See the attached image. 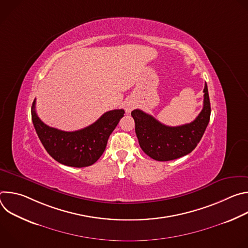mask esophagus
<instances>
[{"label":"esophagus","instance_id":"obj_1","mask_svg":"<svg viewBox=\"0 0 248 248\" xmlns=\"http://www.w3.org/2000/svg\"><path fill=\"white\" fill-rule=\"evenodd\" d=\"M134 107H135V105H134L133 103L128 102V103L125 105V111H126L127 113H130V112L134 109Z\"/></svg>","mask_w":248,"mask_h":248}]
</instances>
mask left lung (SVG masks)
Wrapping results in <instances>:
<instances>
[{"label":"left lung","mask_w":248,"mask_h":248,"mask_svg":"<svg viewBox=\"0 0 248 248\" xmlns=\"http://www.w3.org/2000/svg\"><path fill=\"white\" fill-rule=\"evenodd\" d=\"M203 109L190 124L168 126L141 110H133L135 133L143 152L156 161H170L189 154L199 143L210 121L208 87L204 86Z\"/></svg>","instance_id":"left-lung-1"}]
</instances>
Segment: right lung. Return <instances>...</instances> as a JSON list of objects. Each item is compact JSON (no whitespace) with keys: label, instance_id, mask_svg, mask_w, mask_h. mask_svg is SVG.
Wrapping results in <instances>:
<instances>
[{"label":"right lung","instance_id":"right-lung-1","mask_svg":"<svg viewBox=\"0 0 248 248\" xmlns=\"http://www.w3.org/2000/svg\"><path fill=\"white\" fill-rule=\"evenodd\" d=\"M35 104L34 99L31 108L32 122L44 148L57 162L76 168L91 166L102 156L109 136L124 114L123 109L112 110L87 127L63 131L45 124L36 114Z\"/></svg>","mask_w":248,"mask_h":248}]
</instances>
